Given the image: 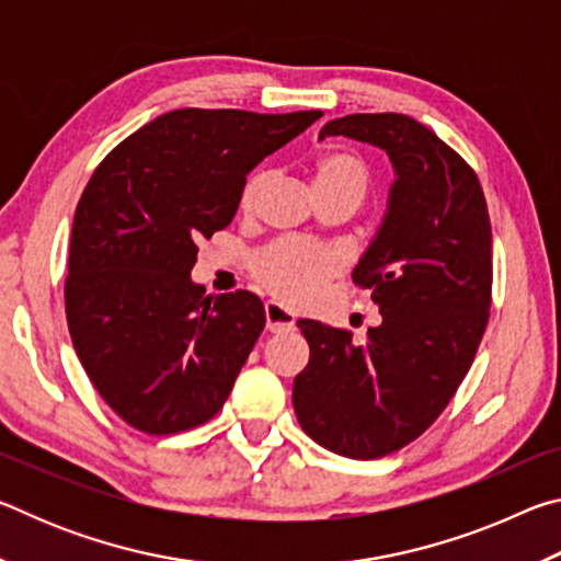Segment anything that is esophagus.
Instances as JSON below:
<instances>
[{
  "label": "esophagus",
  "instance_id": "1",
  "mask_svg": "<svg viewBox=\"0 0 561 561\" xmlns=\"http://www.w3.org/2000/svg\"><path fill=\"white\" fill-rule=\"evenodd\" d=\"M264 317H267V331H272V334H284L294 327V314L277 301L264 304Z\"/></svg>",
  "mask_w": 561,
  "mask_h": 561
}]
</instances>
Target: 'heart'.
<instances>
[{
    "label": "heart",
    "instance_id": "b5f03b06",
    "mask_svg": "<svg viewBox=\"0 0 561 561\" xmlns=\"http://www.w3.org/2000/svg\"><path fill=\"white\" fill-rule=\"evenodd\" d=\"M311 178L319 195L327 193H351L358 201L366 195L371 185V173L364 160L344 153V150H324L317 153L309 163ZM267 170H254L247 178L242 187L240 205L242 210H250L267 185ZM341 254L334 247L324 244H307L299 240H279L270 247H264L252 257V272L274 297L291 304L309 301L321 289V284L334 277L341 270Z\"/></svg>",
    "mask_w": 561,
    "mask_h": 561
}]
</instances>
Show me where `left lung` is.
Here are the masks:
<instances>
[{"label":"left lung","instance_id":"obj_1","mask_svg":"<svg viewBox=\"0 0 561 561\" xmlns=\"http://www.w3.org/2000/svg\"><path fill=\"white\" fill-rule=\"evenodd\" d=\"M327 136L383 148L396 168L386 220L351 274L383 321L356 346L348 329L299 319L309 364L291 403L321 448L374 460L428 431L470 371L490 319L492 227L474 170L423 123L354 113Z\"/></svg>","mask_w":561,"mask_h":561}]
</instances>
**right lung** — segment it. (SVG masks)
<instances>
[{
	"label": "right lung",
	"mask_w": 561,
	"mask_h": 561,
	"mask_svg": "<svg viewBox=\"0 0 561 561\" xmlns=\"http://www.w3.org/2000/svg\"><path fill=\"white\" fill-rule=\"evenodd\" d=\"M321 116L170 111L93 170L71 227L66 321L93 388L130 428L175 435L227 401L267 319L257 294L193 284L197 242L232 222L247 173Z\"/></svg>",
	"instance_id": "right-lung-1"
}]
</instances>
